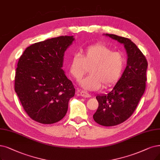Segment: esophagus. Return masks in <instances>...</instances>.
Masks as SVG:
<instances>
[{
  "mask_svg": "<svg viewBox=\"0 0 160 160\" xmlns=\"http://www.w3.org/2000/svg\"><path fill=\"white\" fill-rule=\"evenodd\" d=\"M80 94L82 97H84V98H90L91 97V94H89L88 93H87L85 91H81Z\"/></svg>",
  "mask_w": 160,
  "mask_h": 160,
  "instance_id": "esophagus-1",
  "label": "esophagus"
}]
</instances>
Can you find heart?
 Returning <instances> with one entry per match:
<instances>
[{
	"instance_id": "heart-1",
	"label": "heart",
	"mask_w": 160,
	"mask_h": 160,
	"mask_svg": "<svg viewBox=\"0 0 160 160\" xmlns=\"http://www.w3.org/2000/svg\"><path fill=\"white\" fill-rule=\"evenodd\" d=\"M125 66L124 55L104 44L97 43L82 49L79 54H73L69 62V72L73 78L80 79L87 72V78L79 81L87 91H97L102 85L106 88L116 83L121 78Z\"/></svg>"
}]
</instances>
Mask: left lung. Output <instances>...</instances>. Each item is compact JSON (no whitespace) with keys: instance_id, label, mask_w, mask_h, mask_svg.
Segmentation results:
<instances>
[{"instance_id":"8db88e82","label":"left lung","mask_w":160,"mask_h":160,"mask_svg":"<svg viewBox=\"0 0 160 160\" xmlns=\"http://www.w3.org/2000/svg\"><path fill=\"white\" fill-rule=\"evenodd\" d=\"M106 35L123 44L128 57L125 71L112 91L96 97L98 108L93 119L99 125L110 127L124 122L135 112L145 91L148 62L128 38L113 34Z\"/></svg>"}]
</instances>
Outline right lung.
Instances as JSON below:
<instances>
[{
  "label": "right lung",
  "mask_w": 160,
  "mask_h": 160,
  "mask_svg": "<svg viewBox=\"0 0 160 160\" xmlns=\"http://www.w3.org/2000/svg\"><path fill=\"white\" fill-rule=\"evenodd\" d=\"M73 40V36H60L36 42L18 60L15 91L25 112L38 123H56L67 113L75 90L62 68Z\"/></svg>",
  "instance_id": "add662e5"
}]
</instances>
